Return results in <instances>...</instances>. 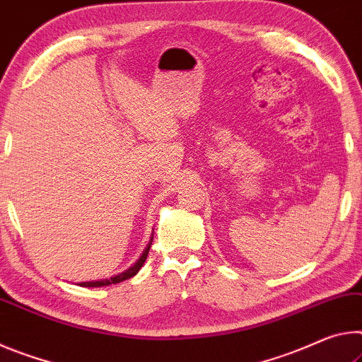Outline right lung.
Here are the masks:
<instances>
[{
	"label": "right lung",
	"instance_id": "add662e5",
	"mask_svg": "<svg viewBox=\"0 0 362 362\" xmlns=\"http://www.w3.org/2000/svg\"><path fill=\"white\" fill-rule=\"evenodd\" d=\"M152 239L153 237H151L149 244H147V247L144 248V252L141 253V257L138 258V262H136L133 266H129V268L127 271L120 272V274H115L112 276L110 279H100V281H88V282H80V287H105V286H112V284H118L122 281H127L129 279V277H133L138 274V271L142 268V264H144L146 258H147V253H149V248H151V244H152Z\"/></svg>",
	"mask_w": 362,
	"mask_h": 362
}]
</instances>
